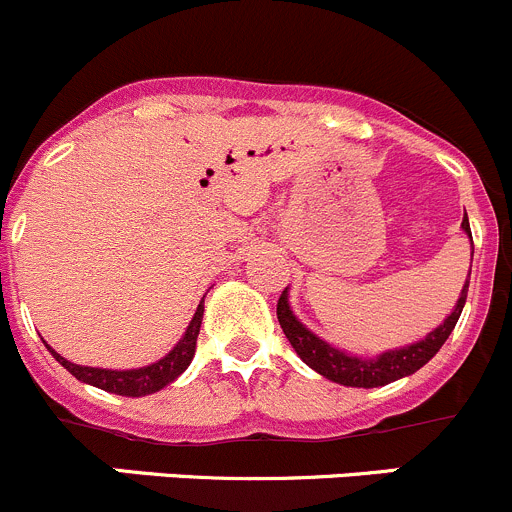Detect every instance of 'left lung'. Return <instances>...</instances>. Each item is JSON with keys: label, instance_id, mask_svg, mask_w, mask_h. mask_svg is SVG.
Returning <instances> with one entry per match:
<instances>
[{"label": "left lung", "instance_id": "1", "mask_svg": "<svg viewBox=\"0 0 512 512\" xmlns=\"http://www.w3.org/2000/svg\"><path fill=\"white\" fill-rule=\"evenodd\" d=\"M460 229H463V234L468 236L470 244H473L468 214L463 216ZM468 283L470 271L463 283V291H460L458 301H455L453 311H450L448 316L443 318V323H440L438 328H433L426 338H421V341L416 343H408V346L391 348V351H383L378 353V356H356V353L341 351V348L331 346V343L323 341L321 336H316V333H313L311 328L303 326L296 318V313H293L291 301H288V288L281 293V298H278L276 313L288 343H291L293 351L298 353V358H301L308 368H313V371L321 373L328 381L338 383V386L378 388L388 386V383L398 381V378L413 376V373L421 371L430 358L440 351V346L448 341L455 323H458L460 313H463L465 298H468Z\"/></svg>", "mask_w": 512, "mask_h": 512}]
</instances>
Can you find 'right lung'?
I'll return each mask as SVG.
<instances>
[{
    "mask_svg": "<svg viewBox=\"0 0 512 512\" xmlns=\"http://www.w3.org/2000/svg\"><path fill=\"white\" fill-rule=\"evenodd\" d=\"M201 318H204V301L199 303L196 308L194 318L186 326L184 336L179 338L174 348L166 353L164 358H159L156 363H149L144 368H126V371H114V368H94V366H79V363L67 361L64 356H59L52 346L49 353L72 373L77 381L89 383V386L101 388L106 393H116V396H126V398H141V396H151V393L161 391L169 383H174L181 373L189 368V363L194 361L196 353V338H199V328H201Z\"/></svg>",
    "mask_w": 512,
    "mask_h": 512,
    "instance_id": "1",
    "label": "right lung"
}]
</instances>
